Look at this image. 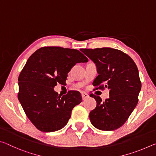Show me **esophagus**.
Segmentation results:
<instances>
[{
  "label": "esophagus",
  "mask_w": 156,
  "mask_h": 156,
  "mask_svg": "<svg viewBox=\"0 0 156 156\" xmlns=\"http://www.w3.org/2000/svg\"><path fill=\"white\" fill-rule=\"evenodd\" d=\"M89 97V96L87 94H86V93H83V94H82V98H83V100L87 99Z\"/></svg>",
  "instance_id": "34e87169"
}]
</instances>
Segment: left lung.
<instances>
[{
	"label": "left lung",
	"instance_id": "left-lung-1",
	"mask_svg": "<svg viewBox=\"0 0 156 156\" xmlns=\"http://www.w3.org/2000/svg\"><path fill=\"white\" fill-rule=\"evenodd\" d=\"M97 67L98 73L93 85L95 89L109 90V98L102 101L93 94L96 107L89 113V119L95 127L113 131L122 126L135 109L141 89L138 67L127 54L118 49L102 48L80 49Z\"/></svg>",
	"mask_w": 156,
	"mask_h": 156
}]
</instances>
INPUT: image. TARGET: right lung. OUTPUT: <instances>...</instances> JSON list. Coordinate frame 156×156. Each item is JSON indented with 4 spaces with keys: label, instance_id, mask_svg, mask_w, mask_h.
Wrapping results in <instances>:
<instances>
[{
    "label": "right lung",
    "instance_id": "1",
    "mask_svg": "<svg viewBox=\"0 0 156 156\" xmlns=\"http://www.w3.org/2000/svg\"><path fill=\"white\" fill-rule=\"evenodd\" d=\"M87 62L78 50L60 47H42L29 58L18 76V98L38 130L56 131L67 125L73 108L82 102L81 94L69 91L61 96L54 88L58 83L65 84L76 63Z\"/></svg>",
    "mask_w": 156,
    "mask_h": 156
}]
</instances>
